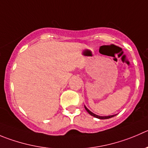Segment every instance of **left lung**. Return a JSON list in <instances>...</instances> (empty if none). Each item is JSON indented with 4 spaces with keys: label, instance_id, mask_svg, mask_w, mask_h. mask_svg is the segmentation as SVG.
I'll list each match as a JSON object with an SVG mask.
<instances>
[{
    "label": "left lung",
    "instance_id": "obj_1",
    "mask_svg": "<svg viewBox=\"0 0 148 148\" xmlns=\"http://www.w3.org/2000/svg\"><path fill=\"white\" fill-rule=\"evenodd\" d=\"M84 107H85V106H84ZM85 109L86 110V111L88 112V113L90 114V115H92V116H94V117L97 118V119H110V118H112V117H113V116H115V115H108V116H99V115H96V114L93 113L92 112H91V111H90L89 110L87 109L86 107H85Z\"/></svg>",
    "mask_w": 148,
    "mask_h": 148
}]
</instances>
